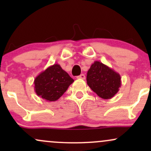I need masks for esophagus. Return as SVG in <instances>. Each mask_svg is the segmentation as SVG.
I'll use <instances>...</instances> for the list:
<instances>
[{"mask_svg":"<svg viewBox=\"0 0 151 151\" xmlns=\"http://www.w3.org/2000/svg\"><path fill=\"white\" fill-rule=\"evenodd\" d=\"M77 79H85V75L84 74H81L79 76H78L77 77Z\"/></svg>","mask_w":151,"mask_h":151,"instance_id":"34e87169","label":"esophagus"}]
</instances>
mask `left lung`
Listing matches in <instances>:
<instances>
[{
  "mask_svg": "<svg viewBox=\"0 0 151 151\" xmlns=\"http://www.w3.org/2000/svg\"><path fill=\"white\" fill-rule=\"evenodd\" d=\"M121 76L113 69L99 61L90 67L86 75L88 86L99 97L109 99L114 97L121 85Z\"/></svg>",
  "mask_w": 151,
  "mask_h": 151,
  "instance_id": "left-lung-1",
  "label": "left lung"
}]
</instances>
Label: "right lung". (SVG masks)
<instances>
[{
  "mask_svg": "<svg viewBox=\"0 0 151 151\" xmlns=\"http://www.w3.org/2000/svg\"><path fill=\"white\" fill-rule=\"evenodd\" d=\"M73 82L74 79L60 65L54 64L35 77L34 89L38 96L47 101H55Z\"/></svg>",
  "mask_w": 151,
  "mask_h": 151,
  "instance_id": "right-lung-1",
  "label": "right lung"
}]
</instances>
